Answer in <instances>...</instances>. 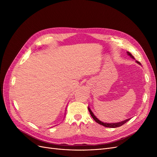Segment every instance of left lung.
<instances>
[{"mask_svg": "<svg viewBox=\"0 0 157 157\" xmlns=\"http://www.w3.org/2000/svg\"><path fill=\"white\" fill-rule=\"evenodd\" d=\"M127 53H128V55H129V56L131 57L132 58L134 59V56H133L129 52H128ZM137 61V63L140 64V63L139 62V61ZM88 111H89V112H90V115H91V116L92 117V118H94V120L95 121H96L97 123H98V124H101V125H102V126H105V127H107V128H117V127H120V126H122L124 124H125L126 122H127L128 121H129V120L130 119V118H128V119L124 120V121L119 122H116V123H108V122H103V121H101L100 119H99V118H98V117H96V115H95V114H94V112L92 111V109H90V107H88Z\"/></svg>", "mask_w": 157, "mask_h": 157, "instance_id": "obj_1", "label": "left lung"}]
</instances>
